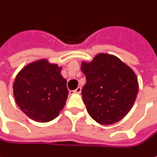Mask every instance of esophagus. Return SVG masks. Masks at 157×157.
Listing matches in <instances>:
<instances>
[{"label":"esophagus","mask_w":157,"mask_h":157,"mask_svg":"<svg viewBox=\"0 0 157 157\" xmlns=\"http://www.w3.org/2000/svg\"><path fill=\"white\" fill-rule=\"evenodd\" d=\"M81 91H82L81 86H78L75 90H72L71 92H72V93H75V94H80V93H81Z\"/></svg>","instance_id":"34e87169"}]
</instances>
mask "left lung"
<instances>
[{
  "label": "left lung",
  "instance_id": "left-lung-1",
  "mask_svg": "<svg viewBox=\"0 0 157 157\" xmlns=\"http://www.w3.org/2000/svg\"><path fill=\"white\" fill-rule=\"evenodd\" d=\"M86 83L82 97L87 113L101 125H112L131 110L139 90L134 71L113 55L98 54L82 63Z\"/></svg>",
  "mask_w": 157,
  "mask_h": 157
}]
</instances>
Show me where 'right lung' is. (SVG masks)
I'll return each instance as SVG.
<instances>
[{"label":"right lung","instance_id":"right-lung-1","mask_svg":"<svg viewBox=\"0 0 157 157\" xmlns=\"http://www.w3.org/2000/svg\"><path fill=\"white\" fill-rule=\"evenodd\" d=\"M61 68L46 59L23 68L14 82V97L20 110L30 119L49 122L58 117L68 98L67 81Z\"/></svg>","mask_w":157,"mask_h":157}]
</instances>
